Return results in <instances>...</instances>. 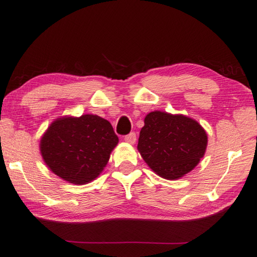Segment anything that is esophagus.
I'll return each instance as SVG.
<instances>
[{
	"mask_svg": "<svg viewBox=\"0 0 257 257\" xmlns=\"http://www.w3.org/2000/svg\"><path fill=\"white\" fill-rule=\"evenodd\" d=\"M124 140L127 142V144H131V145H133V144H136V141H137V136H136V133H130V134H127V136H126L125 138H124Z\"/></svg>",
	"mask_w": 257,
	"mask_h": 257,
	"instance_id": "esophagus-1",
	"label": "esophagus"
}]
</instances>
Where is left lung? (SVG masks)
I'll list each match as a JSON object with an SVG mask.
<instances>
[{
  "instance_id": "8db88e82",
  "label": "left lung",
  "mask_w": 257,
  "mask_h": 257,
  "mask_svg": "<svg viewBox=\"0 0 257 257\" xmlns=\"http://www.w3.org/2000/svg\"><path fill=\"white\" fill-rule=\"evenodd\" d=\"M207 145V132L195 119L156 110L145 117L138 151L157 176L177 180L200 163Z\"/></svg>"
}]
</instances>
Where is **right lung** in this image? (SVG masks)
<instances>
[{
  "mask_svg": "<svg viewBox=\"0 0 257 257\" xmlns=\"http://www.w3.org/2000/svg\"><path fill=\"white\" fill-rule=\"evenodd\" d=\"M118 144L111 124L97 115L56 118L40 140V153L51 172L84 185L103 171Z\"/></svg>",
  "mask_w": 257,
  "mask_h": 257,
  "instance_id": "right-lung-1",
  "label": "right lung"
}]
</instances>
